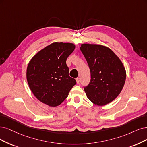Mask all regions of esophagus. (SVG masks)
Returning a JSON list of instances; mask_svg holds the SVG:
<instances>
[{
    "label": "esophagus",
    "instance_id": "1",
    "mask_svg": "<svg viewBox=\"0 0 147 147\" xmlns=\"http://www.w3.org/2000/svg\"><path fill=\"white\" fill-rule=\"evenodd\" d=\"M76 82H77V84H79V82H80V79H79V78H78L76 79Z\"/></svg>",
    "mask_w": 147,
    "mask_h": 147
}]
</instances>
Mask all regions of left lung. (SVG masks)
Segmentation results:
<instances>
[{
	"label": "left lung",
	"mask_w": 147,
	"mask_h": 147,
	"mask_svg": "<svg viewBox=\"0 0 147 147\" xmlns=\"http://www.w3.org/2000/svg\"><path fill=\"white\" fill-rule=\"evenodd\" d=\"M90 69L91 80L84 88L88 99L103 106L121 93L126 79L121 61L110 48L97 44L84 43L80 47Z\"/></svg>",
	"instance_id": "1"
}]
</instances>
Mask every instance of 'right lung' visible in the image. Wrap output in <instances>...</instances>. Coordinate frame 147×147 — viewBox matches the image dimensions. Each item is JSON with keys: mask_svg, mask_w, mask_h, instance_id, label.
Instances as JSON below:
<instances>
[{"mask_svg": "<svg viewBox=\"0 0 147 147\" xmlns=\"http://www.w3.org/2000/svg\"><path fill=\"white\" fill-rule=\"evenodd\" d=\"M75 45L54 42L32 57L26 69L29 87L36 98L50 107H57L65 100L76 81L69 76L66 61Z\"/></svg>", "mask_w": 147, "mask_h": 147, "instance_id": "1", "label": "right lung"}]
</instances>
